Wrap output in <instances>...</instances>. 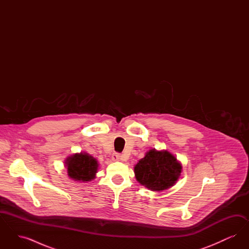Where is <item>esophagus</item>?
I'll return each mask as SVG.
<instances>
[{"mask_svg": "<svg viewBox=\"0 0 249 249\" xmlns=\"http://www.w3.org/2000/svg\"><path fill=\"white\" fill-rule=\"evenodd\" d=\"M121 159V155L119 153H113L112 155V160H119Z\"/></svg>", "mask_w": 249, "mask_h": 249, "instance_id": "esophagus-1", "label": "esophagus"}]
</instances>
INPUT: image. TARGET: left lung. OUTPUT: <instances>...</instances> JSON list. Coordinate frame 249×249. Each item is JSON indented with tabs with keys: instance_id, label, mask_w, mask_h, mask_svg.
<instances>
[{
	"instance_id": "left-lung-1",
	"label": "left lung",
	"mask_w": 249,
	"mask_h": 249,
	"mask_svg": "<svg viewBox=\"0 0 249 249\" xmlns=\"http://www.w3.org/2000/svg\"><path fill=\"white\" fill-rule=\"evenodd\" d=\"M182 166L168 151L149 150L134 167L137 181L149 190L161 191L174 186Z\"/></svg>"
}]
</instances>
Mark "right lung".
I'll return each instance as SVG.
<instances>
[{"label": "right lung", "mask_w": 249, "mask_h": 249, "mask_svg": "<svg viewBox=\"0 0 249 249\" xmlns=\"http://www.w3.org/2000/svg\"><path fill=\"white\" fill-rule=\"evenodd\" d=\"M68 176L74 180L87 182L95 178L98 170L97 160L89 155H72L66 160Z\"/></svg>", "instance_id": "obj_1"}]
</instances>
